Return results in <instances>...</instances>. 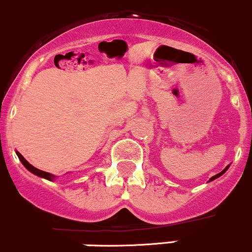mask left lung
Here are the masks:
<instances>
[{
	"label": "left lung",
	"instance_id": "8db88e82",
	"mask_svg": "<svg viewBox=\"0 0 252 252\" xmlns=\"http://www.w3.org/2000/svg\"><path fill=\"white\" fill-rule=\"evenodd\" d=\"M228 167H229V166H226L225 168H223V170H222V171H221V172H220V173H218V175L213 176V177H212V178H211V179H209V181H214V179H215V178H219V177H220L221 175H223V173H225V172H226V171H227V170H228Z\"/></svg>",
	"mask_w": 252,
	"mask_h": 252
}]
</instances>
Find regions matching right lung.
Returning <instances> with one entry per match:
<instances>
[{
  "label": "right lung",
  "mask_w": 252,
  "mask_h": 252,
  "mask_svg": "<svg viewBox=\"0 0 252 252\" xmlns=\"http://www.w3.org/2000/svg\"><path fill=\"white\" fill-rule=\"evenodd\" d=\"M16 156L19 157V159H20V161L23 162V165L25 167L27 168V170L30 171V172H32L33 175H37L38 177H41V178H45V179H48V181H54V179H56L57 177L56 176H54V175H51V173H49V172H45V171H41V170H38V168H35L34 166H32L31 164H30L29 161H27L26 159H25V158L21 156L20 153H19V152H16Z\"/></svg>",
  "instance_id": "right-lung-1"
}]
</instances>
